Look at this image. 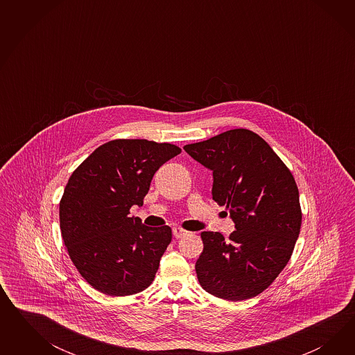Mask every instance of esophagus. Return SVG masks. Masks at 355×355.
I'll use <instances>...</instances> for the list:
<instances>
[{
  "label": "esophagus",
  "mask_w": 355,
  "mask_h": 355,
  "mask_svg": "<svg viewBox=\"0 0 355 355\" xmlns=\"http://www.w3.org/2000/svg\"><path fill=\"white\" fill-rule=\"evenodd\" d=\"M187 234H189V232L184 230L182 227H174L173 229V236H175L177 239L178 238H183V236H187Z\"/></svg>",
  "instance_id": "34e87169"
}]
</instances>
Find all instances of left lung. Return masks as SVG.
I'll list each match as a JSON object with an SVG mask.
<instances>
[{"label": "left lung", "mask_w": 355, "mask_h": 355, "mask_svg": "<svg viewBox=\"0 0 355 355\" xmlns=\"http://www.w3.org/2000/svg\"><path fill=\"white\" fill-rule=\"evenodd\" d=\"M214 172L212 196L236 224L227 239L203 232L195 270L202 288L226 301L266 291L291 260L302 225L300 191L291 169L268 143L234 129L183 147Z\"/></svg>", "instance_id": "obj_1"}]
</instances>
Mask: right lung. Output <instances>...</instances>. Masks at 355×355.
<instances>
[{
    "mask_svg": "<svg viewBox=\"0 0 355 355\" xmlns=\"http://www.w3.org/2000/svg\"><path fill=\"white\" fill-rule=\"evenodd\" d=\"M181 153L171 143L114 139L97 147L70 175L60 200L69 257L96 291L125 297L147 289L172 242L168 225L150 227L130 208L143 205L153 174Z\"/></svg>",
    "mask_w": 355,
    "mask_h": 355,
    "instance_id": "right-lung-1",
    "label": "right lung"
}]
</instances>
